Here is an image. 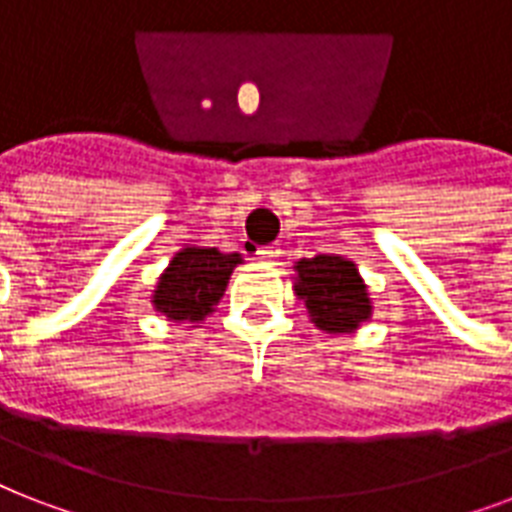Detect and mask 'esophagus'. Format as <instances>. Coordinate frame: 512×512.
I'll return each mask as SVG.
<instances>
[{"label": "esophagus", "instance_id": "obj_1", "mask_svg": "<svg viewBox=\"0 0 512 512\" xmlns=\"http://www.w3.org/2000/svg\"><path fill=\"white\" fill-rule=\"evenodd\" d=\"M257 260H263V263H273V260H279L281 249L279 244H265V247H257Z\"/></svg>", "mask_w": 512, "mask_h": 512}]
</instances>
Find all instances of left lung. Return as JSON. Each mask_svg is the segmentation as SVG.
Instances as JSON below:
<instances>
[{"label":"left lung","mask_w":512,"mask_h":512,"mask_svg":"<svg viewBox=\"0 0 512 512\" xmlns=\"http://www.w3.org/2000/svg\"><path fill=\"white\" fill-rule=\"evenodd\" d=\"M295 271V295L303 300L319 329L342 335L369 319V295L350 260L340 255H316L300 260Z\"/></svg>","instance_id":"obj_1"}]
</instances>
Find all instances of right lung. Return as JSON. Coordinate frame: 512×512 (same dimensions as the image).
<instances>
[{
  "label": "right lung",
  "mask_w": 512,
  "mask_h": 512,
  "mask_svg": "<svg viewBox=\"0 0 512 512\" xmlns=\"http://www.w3.org/2000/svg\"><path fill=\"white\" fill-rule=\"evenodd\" d=\"M241 263V255H223L217 249L185 247L172 257L170 268L156 284L154 305L167 319L183 324H199L212 305L223 297L233 268Z\"/></svg>",
  "instance_id": "1"
}]
</instances>
